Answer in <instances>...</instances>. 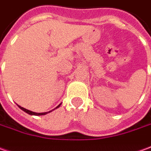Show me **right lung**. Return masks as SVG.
Instances as JSON below:
<instances>
[{"mask_svg":"<svg viewBox=\"0 0 151 151\" xmlns=\"http://www.w3.org/2000/svg\"><path fill=\"white\" fill-rule=\"evenodd\" d=\"M60 105L61 104H59V105L56 107V108H58V107H59L60 106ZM19 107L21 109V110H23L24 111H25L26 113H28V114L29 115H35V116H42V115H45L47 114L48 112H50L51 111H48V112H42V113H37V112H34V111H29V110H27V109H25V108H24V107H21L20 106H19Z\"/></svg>","mask_w":151,"mask_h":151,"instance_id":"right-lung-1","label":"right lung"}]
</instances>
